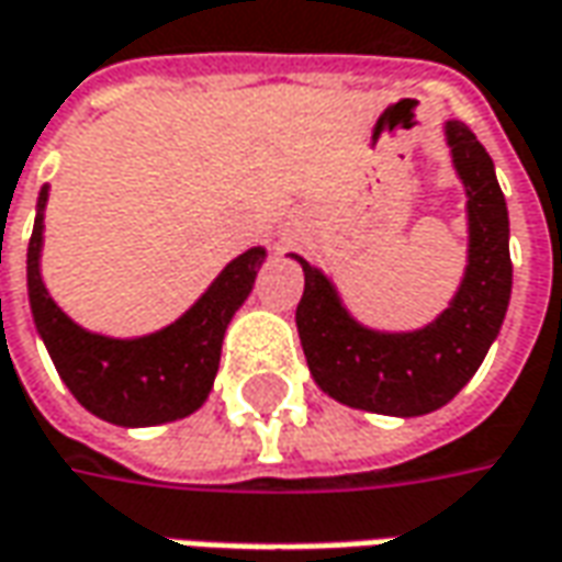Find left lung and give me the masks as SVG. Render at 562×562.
Returning <instances> with one entry per match:
<instances>
[{
    "label": "left lung",
    "mask_w": 562,
    "mask_h": 562,
    "mask_svg": "<svg viewBox=\"0 0 562 562\" xmlns=\"http://www.w3.org/2000/svg\"><path fill=\"white\" fill-rule=\"evenodd\" d=\"M446 132L467 188L470 266L458 296L432 325L414 334H374L356 325L325 274L300 259L306 290L296 306V330L308 371L349 408L395 417L442 408L483 364L510 303V228L495 164L470 126L451 120Z\"/></svg>",
    "instance_id": "obj_1"
}]
</instances>
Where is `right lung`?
<instances>
[{"instance_id": "obj_1", "label": "right lung", "mask_w": 562, "mask_h": 562, "mask_svg": "<svg viewBox=\"0 0 562 562\" xmlns=\"http://www.w3.org/2000/svg\"><path fill=\"white\" fill-rule=\"evenodd\" d=\"M45 198L48 188L40 191L26 247V288L36 330L67 390L82 408L120 427H150L198 412L220 371L225 327L254 288L266 250L254 247L232 259L213 288L167 330L142 340H111L74 325L45 290L40 278Z\"/></svg>"}]
</instances>
